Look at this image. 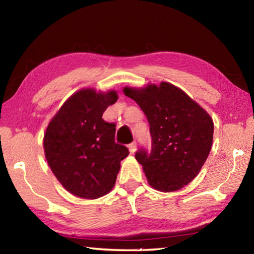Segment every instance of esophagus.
<instances>
[{
  "instance_id": "obj_1",
  "label": "esophagus",
  "mask_w": 254,
  "mask_h": 254,
  "mask_svg": "<svg viewBox=\"0 0 254 254\" xmlns=\"http://www.w3.org/2000/svg\"><path fill=\"white\" fill-rule=\"evenodd\" d=\"M127 148H128V150H130L131 153H134V151L136 150V142H135V141H134V142L128 144Z\"/></svg>"
}]
</instances>
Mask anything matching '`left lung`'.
I'll list each match as a JSON object with an SVG mask.
<instances>
[{"mask_svg": "<svg viewBox=\"0 0 254 254\" xmlns=\"http://www.w3.org/2000/svg\"><path fill=\"white\" fill-rule=\"evenodd\" d=\"M123 92L149 121L151 150L141 148L135 159L150 186L160 191L179 190L198 175L208 157L213 120L186 93L166 81L144 88L126 87Z\"/></svg>", "mask_w": 254, "mask_h": 254, "instance_id": "1", "label": "left lung"}]
</instances>
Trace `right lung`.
<instances>
[{
	"label": "right lung",
	"mask_w": 254,
	"mask_h": 254,
	"mask_svg": "<svg viewBox=\"0 0 254 254\" xmlns=\"http://www.w3.org/2000/svg\"><path fill=\"white\" fill-rule=\"evenodd\" d=\"M118 101L115 91L80 89L64 103L44 137L46 159L72 195L95 199L110 192L128 150L115 142V123L102 115Z\"/></svg>",
	"instance_id": "right-lung-1"
}]
</instances>
